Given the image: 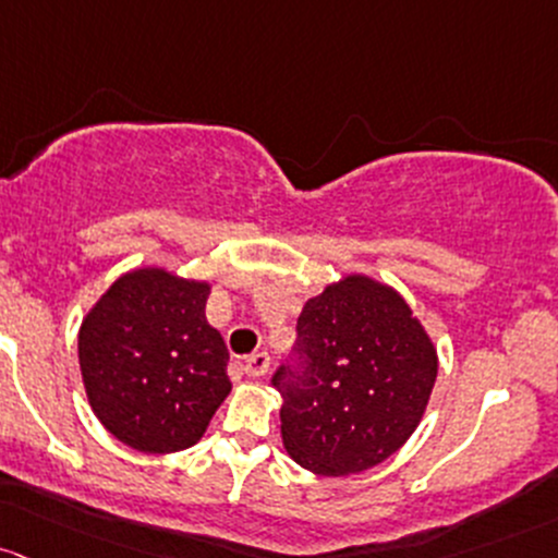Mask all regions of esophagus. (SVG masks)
<instances>
[{
    "label": "esophagus",
    "instance_id": "esophagus-1",
    "mask_svg": "<svg viewBox=\"0 0 558 558\" xmlns=\"http://www.w3.org/2000/svg\"><path fill=\"white\" fill-rule=\"evenodd\" d=\"M243 371H246V376H251V378H262L269 371V354L267 352L251 354V357L246 360V365H243Z\"/></svg>",
    "mask_w": 558,
    "mask_h": 558
}]
</instances>
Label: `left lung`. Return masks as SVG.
<instances>
[{
	"mask_svg": "<svg viewBox=\"0 0 558 558\" xmlns=\"http://www.w3.org/2000/svg\"><path fill=\"white\" fill-rule=\"evenodd\" d=\"M302 371L275 373L280 437L317 476L363 474L408 442L437 381V347L402 293L349 272L304 302Z\"/></svg>",
	"mask_w": 558,
	"mask_h": 558,
	"instance_id": "obj_1",
	"label": "left lung"
}]
</instances>
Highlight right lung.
<instances>
[{
    "instance_id": "obj_1",
    "label": "right lung",
    "mask_w": 558,
    "mask_h": 558,
    "mask_svg": "<svg viewBox=\"0 0 558 558\" xmlns=\"http://www.w3.org/2000/svg\"><path fill=\"white\" fill-rule=\"evenodd\" d=\"M211 283L163 267L113 280L78 328L92 413L119 442L167 456L193 448L230 395V354L206 320Z\"/></svg>"
}]
</instances>
